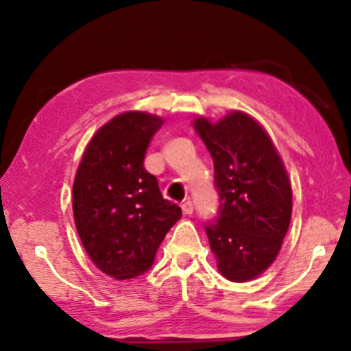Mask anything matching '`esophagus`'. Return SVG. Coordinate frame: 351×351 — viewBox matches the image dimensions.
Here are the masks:
<instances>
[{
  "label": "esophagus",
  "instance_id": "34e87169",
  "mask_svg": "<svg viewBox=\"0 0 351 351\" xmlns=\"http://www.w3.org/2000/svg\"><path fill=\"white\" fill-rule=\"evenodd\" d=\"M181 209H183V215H186V216H189V215H193V209H195V208H193V203H191V201H184V203L183 204H181Z\"/></svg>",
  "mask_w": 351,
  "mask_h": 351
}]
</instances>
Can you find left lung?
I'll return each mask as SVG.
<instances>
[{"label":"left lung","instance_id":"left-lung-1","mask_svg":"<svg viewBox=\"0 0 351 351\" xmlns=\"http://www.w3.org/2000/svg\"><path fill=\"white\" fill-rule=\"evenodd\" d=\"M215 163L219 209L204 224L217 269L232 282H245L274 263L287 234L292 188L271 136L252 117L232 112L211 123L195 120Z\"/></svg>","mask_w":351,"mask_h":351}]
</instances>
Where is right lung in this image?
Instances as JSON below:
<instances>
[{
	"instance_id": "obj_1",
	"label": "right lung",
	"mask_w": 351,
	"mask_h": 351,
	"mask_svg": "<svg viewBox=\"0 0 351 351\" xmlns=\"http://www.w3.org/2000/svg\"><path fill=\"white\" fill-rule=\"evenodd\" d=\"M160 117L125 112L92 136L72 188L79 237L97 267L114 279L142 276L160 244L181 217V208L163 199L158 181L143 167Z\"/></svg>"
}]
</instances>
